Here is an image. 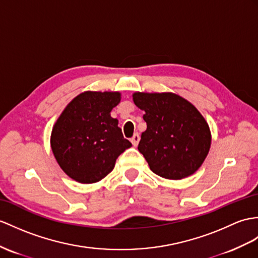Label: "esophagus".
<instances>
[{
  "instance_id": "esophagus-1",
  "label": "esophagus",
  "mask_w": 258,
  "mask_h": 258,
  "mask_svg": "<svg viewBox=\"0 0 258 258\" xmlns=\"http://www.w3.org/2000/svg\"><path fill=\"white\" fill-rule=\"evenodd\" d=\"M130 140H131V143H133L135 147H137L138 143H139V141H140V136H139V134H135Z\"/></svg>"
}]
</instances>
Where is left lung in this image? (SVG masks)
Listing matches in <instances>:
<instances>
[{
	"label": "left lung",
	"mask_w": 258,
	"mask_h": 258,
	"mask_svg": "<svg viewBox=\"0 0 258 258\" xmlns=\"http://www.w3.org/2000/svg\"><path fill=\"white\" fill-rule=\"evenodd\" d=\"M134 103L144 110L147 130L138 150L150 169L167 179L190 176L203 165L211 146L208 122L195 106L177 94H133Z\"/></svg>",
	"instance_id": "1"
}]
</instances>
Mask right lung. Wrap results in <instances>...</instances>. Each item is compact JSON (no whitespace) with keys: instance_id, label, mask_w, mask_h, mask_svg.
Listing matches in <instances>:
<instances>
[{"instance_id":"obj_1","label":"right lung","mask_w":258,"mask_h":258,"mask_svg":"<svg viewBox=\"0 0 258 258\" xmlns=\"http://www.w3.org/2000/svg\"><path fill=\"white\" fill-rule=\"evenodd\" d=\"M120 99L119 92L86 91L74 97L56 119L50 146L62 171L75 181L102 180L114 169L118 156L133 146L110 116Z\"/></svg>"}]
</instances>
